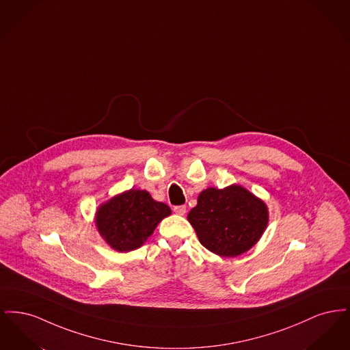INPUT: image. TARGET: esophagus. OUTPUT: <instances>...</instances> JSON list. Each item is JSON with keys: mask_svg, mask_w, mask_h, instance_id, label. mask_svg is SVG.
Here are the masks:
<instances>
[{"mask_svg": "<svg viewBox=\"0 0 350 350\" xmlns=\"http://www.w3.org/2000/svg\"><path fill=\"white\" fill-rule=\"evenodd\" d=\"M173 210L177 215H185L186 214V206H176Z\"/></svg>", "mask_w": 350, "mask_h": 350, "instance_id": "34e87169", "label": "esophagus"}]
</instances>
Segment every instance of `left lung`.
Segmentation results:
<instances>
[{
  "instance_id": "8db88e82",
  "label": "left lung",
  "mask_w": 350,
  "mask_h": 350,
  "mask_svg": "<svg viewBox=\"0 0 350 350\" xmlns=\"http://www.w3.org/2000/svg\"><path fill=\"white\" fill-rule=\"evenodd\" d=\"M187 219L206 250L221 257H236L260 240L269 213L264 200L240 185H231L203 190Z\"/></svg>"
}]
</instances>
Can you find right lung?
<instances>
[{
    "instance_id": "1",
    "label": "right lung",
    "mask_w": 350,
    "mask_h": 350,
    "mask_svg": "<svg viewBox=\"0 0 350 350\" xmlns=\"http://www.w3.org/2000/svg\"><path fill=\"white\" fill-rule=\"evenodd\" d=\"M170 214L167 204L156 202L148 191L131 189L100 204L96 226L113 250L130 252L142 247L156 226Z\"/></svg>"
}]
</instances>
